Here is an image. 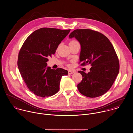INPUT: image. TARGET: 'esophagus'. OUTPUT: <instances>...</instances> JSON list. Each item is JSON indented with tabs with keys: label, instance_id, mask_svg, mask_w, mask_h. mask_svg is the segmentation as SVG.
I'll return each instance as SVG.
<instances>
[{
	"label": "esophagus",
	"instance_id": "obj_1",
	"mask_svg": "<svg viewBox=\"0 0 133 133\" xmlns=\"http://www.w3.org/2000/svg\"><path fill=\"white\" fill-rule=\"evenodd\" d=\"M75 72H76L75 70H68V74H69V75H71V74H74Z\"/></svg>",
	"mask_w": 133,
	"mask_h": 133
}]
</instances>
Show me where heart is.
<instances>
[{
	"instance_id": "heart-1",
	"label": "heart",
	"mask_w": 133,
	"mask_h": 133,
	"mask_svg": "<svg viewBox=\"0 0 133 133\" xmlns=\"http://www.w3.org/2000/svg\"><path fill=\"white\" fill-rule=\"evenodd\" d=\"M77 42H77V41H71V42L69 43V44L75 43H77Z\"/></svg>"
}]
</instances>
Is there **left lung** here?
I'll return each mask as SVG.
<instances>
[{
	"label": "left lung",
	"mask_w": 133,
	"mask_h": 133,
	"mask_svg": "<svg viewBox=\"0 0 133 133\" xmlns=\"http://www.w3.org/2000/svg\"><path fill=\"white\" fill-rule=\"evenodd\" d=\"M69 37L75 38L80 43L81 65H91L88 74L78 71L83 77L77 86L79 91L89 98L104 95L112 85L119 71V60L112 45L103 34L90 29L75 30Z\"/></svg>",
	"instance_id": "1"
}]
</instances>
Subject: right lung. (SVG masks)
Instances as JSON below:
<instances>
[{
    "label": "right lung",
    "instance_id": "obj_1",
    "mask_svg": "<svg viewBox=\"0 0 133 133\" xmlns=\"http://www.w3.org/2000/svg\"><path fill=\"white\" fill-rule=\"evenodd\" d=\"M70 31L41 28L30 34L23 45L18 68L28 88L35 95L44 98L55 95L59 89L62 77L68 75L62 68L51 69L47 62Z\"/></svg>",
    "mask_w": 133,
    "mask_h": 133
}]
</instances>
